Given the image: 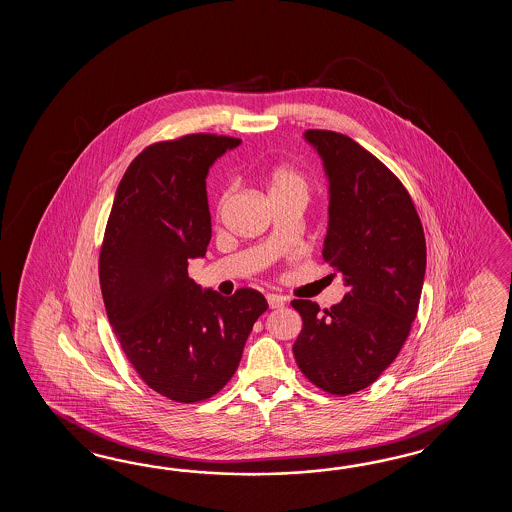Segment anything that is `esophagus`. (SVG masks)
<instances>
[{
  "label": "esophagus",
  "mask_w": 512,
  "mask_h": 512,
  "mask_svg": "<svg viewBox=\"0 0 512 512\" xmlns=\"http://www.w3.org/2000/svg\"><path fill=\"white\" fill-rule=\"evenodd\" d=\"M267 304L271 309H280L285 305V300H283L282 296H276V294H269L267 296Z\"/></svg>",
  "instance_id": "34e87169"
}]
</instances>
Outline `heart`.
<instances>
[{
    "mask_svg": "<svg viewBox=\"0 0 512 512\" xmlns=\"http://www.w3.org/2000/svg\"><path fill=\"white\" fill-rule=\"evenodd\" d=\"M267 190H269V196L271 199H280V197H294V199H302L304 203L309 201L311 197V183L307 179V175L304 172H300L298 168L294 166H276L269 172L267 177ZM230 190H227L218 203V214L221 216L223 207L229 199Z\"/></svg>",
    "mask_w": 512,
    "mask_h": 512,
    "instance_id": "1",
    "label": "heart"
}]
</instances>
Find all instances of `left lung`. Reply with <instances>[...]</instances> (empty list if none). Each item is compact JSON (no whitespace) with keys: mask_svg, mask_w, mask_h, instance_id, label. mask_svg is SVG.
<instances>
[{"mask_svg":"<svg viewBox=\"0 0 512 512\" xmlns=\"http://www.w3.org/2000/svg\"><path fill=\"white\" fill-rule=\"evenodd\" d=\"M329 177L324 261L348 293L320 311L293 300L302 316L294 360L316 388L351 395L392 364L417 316L426 269L425 232L401 179L344 133L307 130Z\"/></svg>","mask_w":512,"mask_h":512,"instance_id":"1","label":"left lung"}]
</instances>
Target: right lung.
Listing matches in <instances>:
<instances>
[{"instance_id": "1", "label": "right lung", "mask_w": 512, "mask_h": 512, "mask_svg": "<svg viewBox=\"0 0 512 512\" xmlns=\"http://www.w3.org/2000/svg\"><path fill=\"white\" fill-rule=\"evenodd\" d=\"M240 142L190 133L146 146L120 179L100 245L111 329L142 382L174 403L207 401L232 379L269 307L256 289L221 296L188 276L212 236L208 168Z\"/></svg>"}]
</instances>
